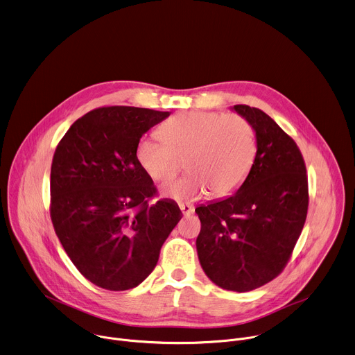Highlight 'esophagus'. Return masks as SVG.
Here are the masks:
<instances>
[{
  "label": "esophagus",
  "instance_id": "34e87169",
  "mask_svg": "<svg viewBox=\"0 0 355 355\" xmlns=\"http://www.w3.org/2000/svg\"><path fill=\"white\" fill-rule=\"evenodd\" d=\"M180 209H181V211H182V214H185V216H189V214H192L193 213V206L192 205H188V203H180Z\"/></svg>",
  "mask_w": 355,
  "mask_h": 355
}]
</instances>
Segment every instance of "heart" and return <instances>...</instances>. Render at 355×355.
<instances>
[{
  "label": "heart",
  "instance_id": "1",
  "mask_svg": "<svg viewBox=\"0 0 355 355\" xmlns=\"http://www.w3.org/2000/svg\"><path fill=\"white\" fill-rule=\"evenodd\" d=\"M160 137H142L135 156L141 168L157 182L175 177L184 162L188 174L162 189L175 200H195L207 192L213 198L234 193L257 156L256 132L238 114L180 113L160 127Z\"/></svg>",
  "mask_w": 355,
  "mask_h": 355
}]
</instances>
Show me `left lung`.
<instances>
[{"instance_id":"8db88e82","label":"left lung","mask_w":355,"mask_h":355,"mask_svg":"<svg viewBox=\"0 0 355 355\" xmlns=\"http://www.w3.org/2000/svg\"><path fill=\"white\" fill-rule=\"evenodd\" d=\"M231 109L252 124L257 156L234 195L195 209L202 223L196 250L211 282L242 293L285 268L306 223L309 184L296 142L268 114L246 105Z\"/></svg>"}]
</instances>
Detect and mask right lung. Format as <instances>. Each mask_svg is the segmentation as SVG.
Wrapping results in <instances>:
<instances>
[{
    "mask_svg": "<svg viewBox=\"0 0 355 355\" xmlns=\"http://www.w3.org/2000/svg\"><path fill=\"white\" fill-rule=\"evenodd\" d=\"M168 116L134 106L99 107L76 120L56 146L51 220L71 263L102 289L142 284L182 217L173 200L148 203L156 188L135 156L141 137Z\"/></svg>",
    "mask_w": 355,
    "mask_h": 355,
    "instance_id": "add662e5",
    "label": "right lung"
}]
</instances>
